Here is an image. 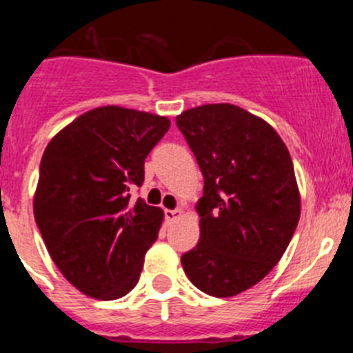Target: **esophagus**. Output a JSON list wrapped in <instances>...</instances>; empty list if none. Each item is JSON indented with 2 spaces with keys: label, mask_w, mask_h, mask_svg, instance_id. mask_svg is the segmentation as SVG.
<instances>
[{
  "label": "esophagus",
  "mask_w": 353,
  "mask_h": 353,
  "mask_svg": "<svg viewBox=\"0 0 353 353\" xmlns=\"http://www.w3.org/2000/svg\"><path fill=\"white\" fill-rule=\"evenodd\" d=\"M164 215H166L168 223H171V221H176L179 217H182L183 212L182 210H166L164 212Z\"/></svg>",
  "instance_id": "obj_1"
}]
</instances>
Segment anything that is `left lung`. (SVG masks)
<instances>
[{"label": "left lung", "mask_w": 353, "mask_h": 353, "mask_svg": "<svg viewBox=\"0 0 353 353\" xmlns=\"http://www.w3.org/2000/svg\"><path fill=\"white\" fill-rule=\"evenodd\" d=\"M176 125L205 179L199 242L182 254V267L201 292L233 297L276 267L297 228L292 157L272 125L239 105L187 109Z\"/></svg>", "instance_id": "left-lung-1"}]
</instances>
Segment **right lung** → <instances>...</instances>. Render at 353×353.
Segmentation results:
<instances>
[{"mask_svg": "<svg viewBox=\"0 0 353 353\" xmlns=\"http://www.w3.org/2000/svg\"><path fill=\"white\" fill-rule=\"evenodd\" d=\"M170 118L102 105L90 109L46 146L33 214L56 267L81 293L114 301L138 285L164 212L130 189Z\"/></svg>", "mask_w": 353, "mask_h": 353, "instance_id": "right-lung-1", "label": "right lung"}]
</instances>
